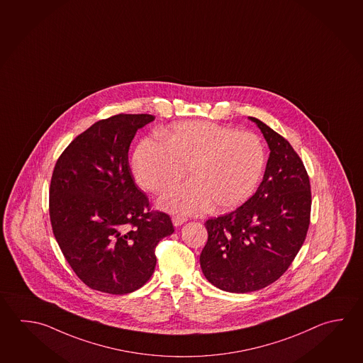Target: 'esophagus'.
<instances>
[{"instance_id":"esophagus-1","label":"esophagus","mask_w":363,"mask_h":363,"mask_svg":"<svg viewBox=\"0 0 363 363\" xmlns=\"http://www.w3.org/2000/svg\"><path fill=\"white\" fill-rule=\"evenodd\" d=\"M184 223H186V218H180V216H174L172 218V224H174V226H180V225L184 224Z\"/></svg>"}]
</instances>
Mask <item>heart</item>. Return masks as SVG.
Wrapping results in <instances>:
<instances>
[{"label":"heart","mask_w":363,"mask_h":363,"mask_svg":"<svg viewBox=\"0 0 363 363\" xmlns=\"http://www.w3.org/2000/svg\"><path fill=\"white\" fill-rule=\"evenodd\" d=\"M145 138L133 155L139 186L160 193L175 184L189 169L191 182L166 191L158 205L177 215H196L215 205L230 211L257 189L266 166L262 140L250 132L211 121H180Z\"/></svg>","instance_id":"1"}]
</instances>
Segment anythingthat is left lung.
<instances>
[{
  "label": "left lung",
  "instance_id": "left-lung-1",
  "mask_svg": "<svg viewBox=\"0 0 363 363\" xmlns=\"http://www.w3.org/2000/svg\"><path fill=\"white\" fill-rule=\"evenodd\" d=\"M270 148L264 179L237 210L206 221L208 239L199 262L218 289L250 293L277 281L308 231L311 185L297 152L261 120L250 118Z\"/></svg>",
  "mask_w": 363,
  "mask_h": 363
}]
</instances>
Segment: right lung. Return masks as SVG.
Segmentation results:
<instances>
[{
  "instance_id": "obj_1",
  "label": "right lung",
  "mask_w": 363,
  "mask_h": 363,
  "mask_svg": "<svg viewBox=\"0 0 363 363\" xmlns=\"http://www.w3.org/2000/svg\"><path fill=\"white\" fill-rule=\"evenodd\" d=\"M153 120L148 113L99 120L66 147L53 169V235L91 289L126 294L143 286L156 267V245L174 233L169 215L150 210L128 161L135 133Z\"/></svg>"
}]
</instances>
